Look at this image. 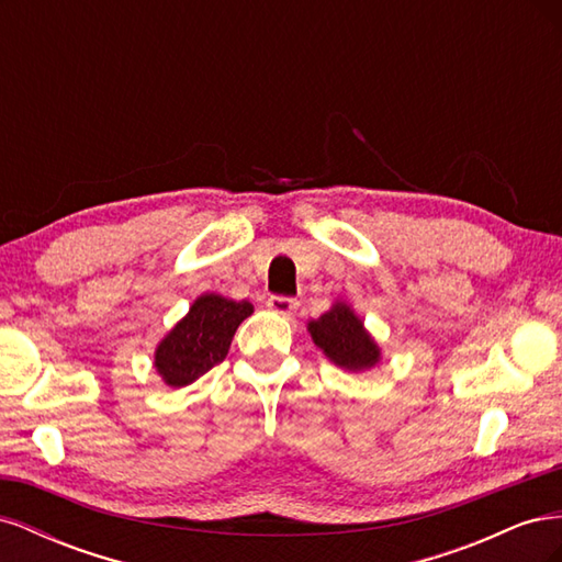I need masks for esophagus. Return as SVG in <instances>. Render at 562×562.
Segmentation results:
<instances>
[{"label":"esophagus","instance_id":"obj_1","mask_svg":"<svg viewBox=\"0 0 562 562\" xmlns=\"http://www.w3.org/2000/svg\"><path fill=\"white\" fill-rule=\"evenodd\" d=\"M297 304L300 302L295 297H285V295H269L267 300V307L281 316H291L297 310Z\"/></svg>","mask_w":562,"mask_h":562}]
</instances>
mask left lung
Listing matches in <instances>:
<instances>
[{
    "mask_svg": "<svg viewBox=\"0 0 562 562\" xmlns=\"http://www.w3.org/2000/svg\"><path fill=\"white\" fill-rule=\"evenodd\" d=\"M316 347L326 351L330 361L347 370H366L380 361V349L363 330L347 304H335L330 312L310 323Z\"/></svg>",
    "mask_w": 562,
    "mask_h": 562,
    "instance_id": "obj_1",
    "label": "left lung"
}]
</instances>
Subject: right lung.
I'll list each match as a JSON object with an SVG mask.
<instances>
[{"label":"right lung","instance_id":"1","mask_svg":"<svg viewBox=\"0 0 562 562\" xmlns=\"http://www.w3.org/2000/svg\"><path fill=\"white\" fill-rule=\"evenodd\" d=\"M252 314L250 302L220 295L199 297L190 314L166 335L155 353L159 375L171 386H187L223 363L241 321Z\"/></svg>","mask_w":562,"mask_h":562}]
</instances>
